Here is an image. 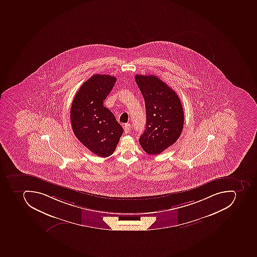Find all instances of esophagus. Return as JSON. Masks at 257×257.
I'll use <instances>...</instances> for the list:
<instances>
[{"label": "esophagus", "instance_id": "obj_1", "mask_svg": "<svg viewBox=\"0 0 257 257\" xmlns=\"http://www.w3.org/2000/svg\"><path fill=\"white\" fill-rule=\"evenodd\" d=\"M123 128L125 134L129 133L130 131H131V124L125 123V125H124Z\"/></svg>", "mask_w": 257, "mask_h": 257}]
</instances>
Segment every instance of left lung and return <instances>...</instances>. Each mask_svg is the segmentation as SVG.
<instances>
[{"label":"left lung","instance_id":"obj_1","mask_svg":"<svg viewBox=\"0 0 257 257\" xmlns=\"http://www.w3.org/2000/svg\"><path fill=\"white\" fill-rule=\"evenodd\" d=\"M145 101L146 130L140 136L143 149L149 155L162 153L181 135L184 113L177 94L155 75L136 76Z\"/></svg>","mask_w":257,"mask_h":257}]
</instances>
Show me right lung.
<instances>
[{
  "label": "right lung",
  "mask_w": 257,
  "mask_h": 257,
  "mask_svg": "<svg viewBox=\"0 0 257 257\" xmlns=\"http://www.w3.org/2000/svg\"><path fill=\"white\" fill-rule=\"evenodd\" d=\"M115 82L113 76L94 74L82 84L72 102L73 132L87 149L99 157L111 155L123 133L113 113L103 106Z\"/></svg>",
  "instance_id": "right-lung-1"
}]
</instances>
